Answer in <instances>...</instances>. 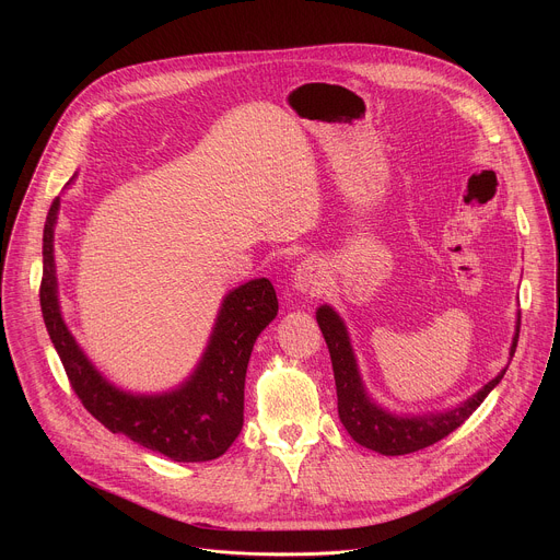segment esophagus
<instances>
[{
	"mask_svg": "<svg viewBox=\"0 0 560 560\" xmlns=\"http://www.w3.org/2000/svg\"><path fill=\"white\" fill-rule=\"evenodd\" d=\"M292 283H294V288H296L299 292H310V294H314V292L322 290L324 283H326V275H324L322 261L314 259V257L303 259V261L296 266L294 275H292Z\"/></svg>",
	"mask_w": 560,
	"mask_h": 560,
	"instance_id": "obj_1",
	"label": "esophagus"
}]
</instances>
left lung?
Listing matches in <instances>:
<instances>
[{
  "instance_id": "obj_1",
  "label": "left lung",
  "mask_w": 560,
  "mask_h": 560,
  "mask_svg": "<svg viewBox=\"0 0 560 560\" xmlns=\"http://www.w3.org/2000/svg\"><path fill=\"white\" fill-rule=\"evenodd\" d=\"M316 324L322 328L330 350L335 383H337V398H339V419L343 428L359 445L381 452L385 456H401V454L419 452L445 439L450 432H454L469 419V415L483 404V398L501 383L505 374L503 370L499 376H494L488 385H483L454 410L423 415V417H398L376 406L368 396L343 318L330 305H322L316 310ZM518 330H521V316L516 322L510 357H514L516 352Z\"/></svg>"
}]
</instances>
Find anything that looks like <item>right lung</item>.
<instances>
[{
	"label": "right lung",
	"instance_id": "right-lung-1",
	"mask_svg": "<svg viewBox=\"0 0 560 560\" xmlns=\"http://www.w3.org/2000/svg\"><path fill=\"white\" fill-rule=\"evenodd\" d=\"M59 197L44 225L39 303L50 341L84 408L110 432L179 463L221 456L244 428L246 370L257 337L279 310L268 279H253L225 294L208 348L186 383L164 394H130L108 383L68 332L57 299L55 223Z\"/></svg>",
	"mask_w": 560,
	"mask_h": 560
}]
</instances>
